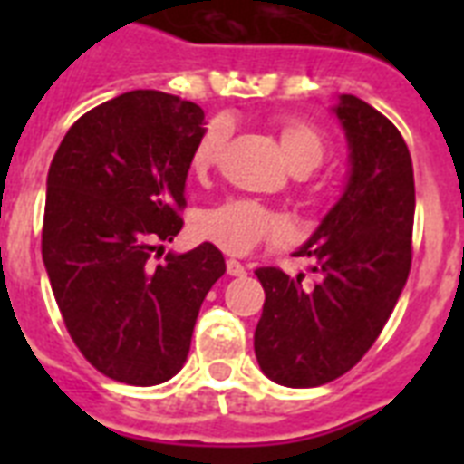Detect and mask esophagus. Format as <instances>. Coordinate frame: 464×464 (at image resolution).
<instances>
[{"label":"esophagus","instance_id":"34e87169","mask_svg":"<svg viewBox=\"0 0 464 464\" xmlns=\"http://www.w3.org/2000/svg\"><path fill=\"white\" fill-rule=\"evenodd\" d=\"M226 272H228L231 276H246V267H243L238 260L226 262Z\"/></svg>","mask_w":464,"mask_h":464}]
</instances>
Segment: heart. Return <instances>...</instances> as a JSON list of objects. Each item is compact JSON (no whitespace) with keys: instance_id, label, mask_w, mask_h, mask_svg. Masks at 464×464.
Returning a JSON list of instances; mask_svg holds the SVG:
<instances>
[{"instance_id":"obj_1","label":"heart","mask_w":464,"mask_h":464,"mask_svg":"<svg viewBox=\"0 0 464 464\" xmlns=\"http://www.w3.org/2000/svg\"><path fill=\"white\" fill-rule=\"evenodd\" d=\"M276 140L294 173L304 175L323 166L330 154V141L320 127L301 118H276ZM228 137V125L224 120H211L197 140L189 168L195 175H207L221 159V149ZM308 204H323L327 199L323 185H310L305 189ZM197 233L214 246L228 253H250L262 243H279L286 238L289 226L276 211L267 209L250 199H228V202L202 211L197 218Z\"/></svg>"}]
</instances>
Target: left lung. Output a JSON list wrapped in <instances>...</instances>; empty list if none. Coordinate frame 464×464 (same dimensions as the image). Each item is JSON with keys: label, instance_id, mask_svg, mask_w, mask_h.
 <instances>
[{"label": "left lung", "instance_id": "obj_1", "mask_svg": "<svg viewBox=\"0 0 464 464\" xmlns=\"http://www.w3.org/2000/svg\"><path fill=\"white\" fill-rule=\"evenodd\" d=\"M337 118L352 149L349 185L294 257H313L315 284L260 267L255 330L262 373L286 388H317L352 371L381 337L411 267L414 170L402 134L382 112L342 96Z\"/></svg>", "mask_w": 464, "mask_h": 464}]
</instances>
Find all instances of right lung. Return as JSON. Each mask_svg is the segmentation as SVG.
<instances>
[{"label": "right lung", "instance_id": "right-lung-1", "mask_svg": "<svg viewBox=\"0 0 464 464\" xmlns=\"http://www.w3.org/2000/svg\"><path fill=\"white\" fill-rule=\"evenodd\" d=\"M202 122L192 101L130 91L76 120L50 163L43 262L69 337L112 381L147 388L173 378L226 272L211 243L154 265L156 243L182 228Z\"/></svg>", "mask_w": 464, "mask_h": 464}]
</instances>
